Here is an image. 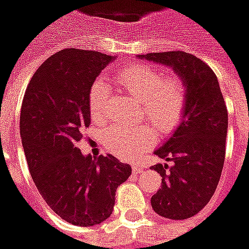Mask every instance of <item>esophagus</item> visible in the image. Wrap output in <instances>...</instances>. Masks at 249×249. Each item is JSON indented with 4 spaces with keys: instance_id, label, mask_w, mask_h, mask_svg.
<instances>
[{
    "instance_id": "34e87169",
    "label": "esophagus",
    "mask_w": 249,
    "mask_h": 249,
    "mask_svg": "<svg viewBox=\"0 0 249 249\" xmlns=\"http://www.w3.org/2000/svg\"><path fill=\"white\" fill-rule=\"evenodd\" d=\"M142 170H144V167H142L141 164H133V173H134V174H140Z\"/></svg>"
}]
</instances>
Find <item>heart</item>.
<instances>
[{"label": "heart", "mask_w": 249, "mask_h": 249, "mask_svg": "<svg viewBox=\"0 0 249 249\" xmlns=\"http://www.w3.org/2000/svg\"><path fill=\"white\" fill-rule=\"evenodd\" d=\"M112 79L141 101V116L149 121L160 136H170L181 124L188 105V86L179 74L164 75L159 67L133 63L119 68ZM107 101V85L96 81L88 94L90 118L94 122L105 119ZM151 126L148 123L137 126L116 123L104 131L103 144L121 159H134L155 142L156 134Z\"/></svg>", "instance_id": "heart-1"}]
</instances>
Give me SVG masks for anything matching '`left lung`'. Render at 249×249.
<instances>
[{"label":"left lung","instance_id":"obj_1","mask_svg":"<svg viewBox=\"0 0 249 249\" xmlns=\"http://www.w3.org/2000/svg\"><path fill=\"white\" fill-rule=\"evenodd\" d=\"M140 57L173 67L188 86L181 124L155 151L171 166L151 167L161 175V188L151 198L153 211L174 221L188 219L207 206L219 182L226 152V104L214 71L195 54L173 51Z\"/></svg>","mask_w":249,"mask_h":249}]
</instances>
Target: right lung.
Listing matches in <instances>:
<instances>
[{"label": "right lung", "mask_w": 249, "mask_h": 249, "mask_svg": "<svg viewBox=\"0 0 249 249\" xmlns=\"http://www.w3.org/2000/svg\"><path fill=\"white\" fill-rule=\"evenodd\" d=\"M112 56L64 49L30 79L20 112L28 170L43 200L75 226H94L112 214L115 192L131 174L112 155L83 156L76 144L89 127L88 94Z\"/></svg>", "instance_id": "add662e5"}]
</instances>
